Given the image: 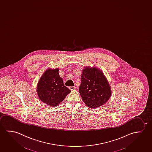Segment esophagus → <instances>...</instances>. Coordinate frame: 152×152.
I'll return each mask as SVG.
<instances>
[{
	"label": "esophagus",
	"mask_w": 152,
	"mask_h": 152,
	"mask_svg": "<svg viewBox=\"0 0 152 152\" xmlns=\"http://www.w3.org/2000/svg\"><path fill=\"white\" fill-rule=\"evenodd\" d=\"M69 88L71 90H75V89H76V87H75V86H72V87H69Z\"/></svg>",
	"instance_id": "obj_1"
}]
</instances>
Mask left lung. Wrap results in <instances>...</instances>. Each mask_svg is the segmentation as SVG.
I'll list each match as a JSON object with an SVG mask.
<instances>
[{
	"mask_svg": "<svg viewBox=\"0 0 152 152\" xmlns=\"http://www.w3.org/2000/svg\"><path fill=\"white\" fill-rule=\"evenodd\" d=\"M79 92L88 107L97 108L103 106L110 99L111 89L104 73L99 68L86 66L82 71Z\"/></svg>",
	"mask_w": 152,
	"mask_h": 152,
	"instance_id": "obj_1",
	"label": "left lung"
}]
</instances>
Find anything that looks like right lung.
I'll list each match as a JSON object with an SVG mask.
<instances>
[{
    "label": "right lung",
    "instance_id": "right-lung-1",
    "mask_svg": "<svg viewBox=\"0 0 152 152\" xmlns=\"http://www.w3.org/2000/svg\"><path fill=\"white\" fill-rule=\"evenodd\" d=\"M59 68H48L40 78L37 87L40 100L50 107L57 106L71 92L64 86L63 79L59 76Z\"/></svg>",
    "mask_w": 152,
    "mask_h": 152
}]
</instances>
